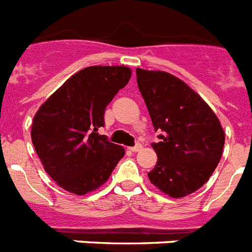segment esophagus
<instances>
[{
  "instance_id": "obj_1",
  "label": "esophagus",
  "mask_w": 252,
  "mask_h": 252,
  "mask_svg": "<svg viewBox=\"0 0 252 252\" xmlns=\"http://www.w3.org/2000/svg\"><path fill=\"white\" fill-rule=\"evenodd\" d=\"M141 149H142L141 144H136V145H135V146H131V148H128V150L132 151V153H136V151L141 150Z\"/></svg>"
}]
</instances>
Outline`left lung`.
I'll use <instances>...</instances> for the list:
<instances>
[{"mask_svg": "<svg viewBox=\"0 0 252 252\" xmlns=\"http://www.w3.org/2000/svg\"><path fill=\"white\" fill-rule=\"evenodd\" d=\"M136 75L154 128L162 131L160 141L151 144L158 161L149 179L171 198L192 194L221 160V122L201 95L170 73L137 68Z\"/></svg>", "mask_w": 252, "mask_h": 252, "instance_id": "1", "label": "left lung"}]
</instances>
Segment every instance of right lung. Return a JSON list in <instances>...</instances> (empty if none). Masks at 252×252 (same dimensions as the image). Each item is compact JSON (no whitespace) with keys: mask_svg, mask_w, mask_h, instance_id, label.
<instances>
[{"mask_svg":"<svg viewBox=\"0 0 252 252\" xmlns=\"http://www.w3.org/2000/svg\"><path fill=\"white\" fill-rule=\"evenodd\" d=\"M124 65L88 66L69 78L37 110L31 126L35 151L49 177L83 195L104 184L125 149L98 135L104 111L128 83Z\"/></svg>","mask_w":252,"mask_h":252,"instance_id":"add662e5","label":"right lung"}]
</instances>
